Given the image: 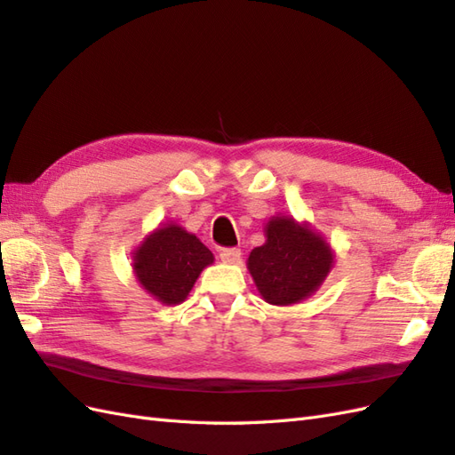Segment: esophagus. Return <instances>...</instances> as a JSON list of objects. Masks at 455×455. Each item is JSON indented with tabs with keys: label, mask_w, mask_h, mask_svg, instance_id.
<instances>
[{
	"label": "esophagus",
	"mask_w": 455,
	"mask_h": 455,
	"mask_svg": "<svg viewBox=\"0 0 455 455\" xmlns=\"http://www.w3.org/2000/svg\"><path fill=\"white\" fill-rule=\"evenodd\" d=\"M219 258L223 263H228V265H235V263H240V258H242V251L238 248H225L220 250Z\"/></svg>",
	"instance_id": "obj_1"
}]
</instances>
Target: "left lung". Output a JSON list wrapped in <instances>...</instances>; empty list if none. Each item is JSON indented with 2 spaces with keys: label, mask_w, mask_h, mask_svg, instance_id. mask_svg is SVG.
<instances>
[{
  "label": "left lung",
  "mask_w": 455,
  "mask_h": 455,
  "mask_svg": "<svg viewBox=\"0 0 455 455\" xmlns=\"http://www.w3.org/2000/svg\"><path fill=\"white\" fill-rule=\"evenodd\" d=\"M334 250L321 232L292 215L265 223V243L253 248L248 271L271 306H294L321 288L334 267Z\"/></svg>",
  "instance_id": "left-lung-1"
}]
</instances>
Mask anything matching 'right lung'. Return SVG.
<instances>
[{"label":"right lung","instance_id":"obj_1","mask_svg":"<svg viewBox=\"0 0 455 455\" xmlns=\"http://www.w3.org/2000/svg\"><path fill=\"white\" fill-rule=\"evenodd\" d=\"M215 261L200 238L177 223L159 225L132 251V273L138 284L163 306H177L188 298L197 276Z\"/></svg>","mask_w":455,"mask_h":455}]
</instances>
